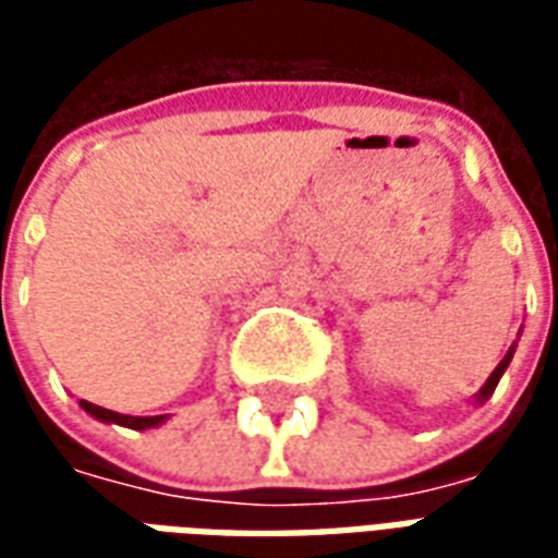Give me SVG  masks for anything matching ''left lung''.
<instances>
[{"label": "left lung", "instance_id": "obj_1", "mask_svg": "<svg viewBox=\"0 0 558 558\" xmlns=\"http://www.w3.org/2000/svg\"><path fill=\"white\" fill-rule=\"evenodd\" d=\"M514 350H517V343H511V350L505 352L502 362L496 364V371H493V374L487 376V383L481 386V391L475 395V403H478V407H481V403H487V400H490V395L496 391V386H499V379H502V374L508 371V364H511V359H514Z\"/></svg>", "mask_w": 558, "mask_h": 558}]
</instances>
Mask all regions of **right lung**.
<instances>
[{
	"mask_svg": "<svg viewBox=\"0 0 558 558\" xmlns=\"http://www.w3.org/2000/svg\"><path fill=\"white\" fill-rule=\"evenodd\" d=\"M80 407L89 412L92 418L104 421V424H122V427H131V430H148V427H160L170 415H122V412L104 410V407H95L89 400H80Z\"/></svg>",
	"mask_w": 558,
	"mask_h": 558,
	"instance_id": "add662e5",
	"label": "right lung"
}]
</instances>
